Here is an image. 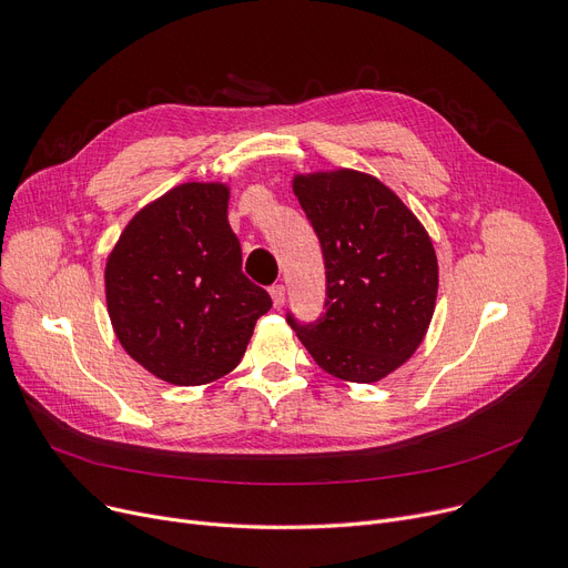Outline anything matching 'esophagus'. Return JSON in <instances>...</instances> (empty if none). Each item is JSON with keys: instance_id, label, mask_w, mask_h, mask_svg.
I'll return each instance as SVG.
<instances>
[{"instance_id": "34e87169", "label": "esophagus", "mask_w": 568, "mask_h": 568, "mask_svg": "<svg viewBox=\"0 0 568 568\" xmlns=\"http://www.w3.org/2000/svg\"><path fill=\"white\" fill-rule=\"evenodd\" d=\"M271 297H273L275 310H282V307H284V297H286V288H284L282 284L271 286Z\"/></svg>"}]
</instances>
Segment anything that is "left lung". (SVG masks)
<instances>
[{
  "label": "left lung",
  "mask_w": 568,
  "mask_h": 568,
  "mask_svg": "<svg viewBox=\"0 0 568 568\" xmlns=\"http://www.w3.org/2000/svg\"><path fill=\"white\" fill-rule=\"evenodd\" d=\"M293 192L321 241L325 314H286L323 372L376 383L413 357L436 310L438 258L415 213L376 176L295 174Z\"/></svg>",
  "instance_id": "obj_1"
}]
</instances>
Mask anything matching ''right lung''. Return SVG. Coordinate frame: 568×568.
<instances>
[{"mask_svg": "<svg viewBox=\"0 0 568 568\" xmlns=\"http://www.w3.org/2000/svg\"><path fill=\"white\" fill-rule=\"evenodd\" d=\"M224 183H183L128 222L105 265L112 327L125 353L172 385L239 366L271 295L243 275Z\"/></svg>", "mask_w": 568, "mask_h": 568, "instance_id": "add662e5", "label": "right lung"}]
</instances>
